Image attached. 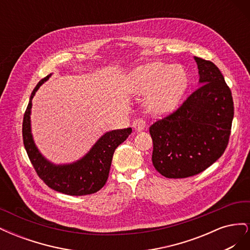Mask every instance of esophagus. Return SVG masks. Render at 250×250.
<instances>
[{"label":"esophagus","instance_id":"obj_1","mask_svg":"<svg viewBox=\"0 0 250 250\" xmlns=\"http://www.w3.org/2000/svg\"><path fill=\"white\" fill-rule=\"evenodd\" d=\"M132 127L134 128V130H135V131L141 132V131H143L144 129H145V127H146V122H145V121H144L143 119H137V120H134V121H133Z\"/></svg>","mask_w":250,"mask_h":250}]
</instances>
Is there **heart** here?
<instances>
[{
  "label": "heart",
  "instance_id": "1",
  "mask_svg": "<svg viewBox=\"0 0 250 250\" xmlns=\"http://www.w3.org/2000/svg\"><path fill=\"white\" fill-rule=\"evenodd\" d=\"M129 86L135 94H149L145 105L155 117L170 115L177 108L188 87V75L181 66L152 62L130 73Z\"/></svg>",
  "mask_w": 250,
  "mask_h": 250
}]
</instances>
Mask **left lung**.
<instances>
[{
  "mask_svg": "<svg viewBox=\"0 0 250 250\" xmlns=\"http://www.w3.org/2000/svg\"><path fill=\"white\" fill-rule=\"evenodd\" d=\"M199 88L172 115L151 125L152 164L167 178L196 175L213 165L229 144L233 119L231 92L220 70L194 57Z\"/></svg>",
  "mask_w": 250,
  "mask_h": 250,
  "instance_id": "8db88e82",
  "label": "left lung"
}]
</instances>
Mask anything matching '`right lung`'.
Here are the masks:
<instances>
[{
  "label": "right lung",
  "instance_id": "add662e5",
  "mask_svg": "<svg viewBox=\"0 0 250 250\" xmlns=\"http://www.w3.org/2000/svg\"><path fill=\"white\" fill-rule=\"evenodd\" d=\"M52 74L42 79L30 96L29 104L22 121V140L33 167L53 190L71 196L94 194L106 183L116 148L132 131L131 128L105 132L78 161L70 164H54L44 157L37 148L31 130L32 99L39 88L48 81Z\"/></svg>",
  "mask_w": 250,
  "mask_h": 250
}]
</instances>
